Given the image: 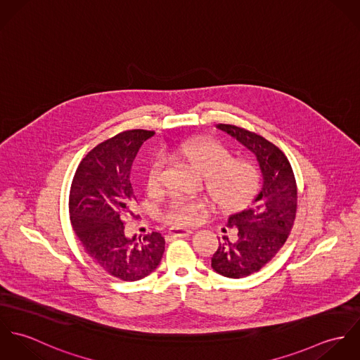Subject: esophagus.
Wrapping results in <instances>:
<instances>
[{
	"label": "esophagus",
	"mask_w": 360,
	"mask_h": 360,
	"mask_svg": "<svg viewBox=\"0 0 360 360\" xmlns=\"http://www.w3.org/2000/svg\"><path fill=\"white\" fill-rule=\"evenodd\" d=\"M193 234V230L191 229H181V227H173L170 229L169 231V236L173 237V238H177V237H187V236H191Z\"/></svg>",
	"instance_id": "esophagus-1"
}]
</instances>
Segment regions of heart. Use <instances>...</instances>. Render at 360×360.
I'll return each instance as SVG.
<instances>
[{"label": "heart", "instance_id": "b5f03b06", "mask_svg": "<svg viewBox=\"0 0 360 360\" xmlns=\"http://www.w3.org/2000/svg\"><path fill=\"white\" fill-rule=\"evenodd\" d=\"M170 156L188 165L205 177V188L213 204L231 210L243 205L257 186V170L247 160H233L223 144L206 140H188L170 151ZM165 159L156 158L147 172V188L158 191L162 186ZM204 201H176L165 213V220L173 226L191 224L205 212Z\"/></svg>", "mask_w": 360, "mask_h": 360}]
</instances>
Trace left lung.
Wrapping results in <instances>:
<instances>
[{
    "instance_id": "left-lung-1",
    "label": "left lung",
    "mask_w": 360,
    "mask_h": 360,
    "mask_svg": "<svg viewBox=\"0 0 360 360\" xmlns=\"http://www.w3.org/2000/svg\"><path fill=\"white\" fill-rule=\"evenodd\" d=\"M257 158L260 190L250 205L231 214L227 227L233 240L219 238L212 269L229 278L247 277L259 271L288 238L297 213V184L285 155L266 139L233 124H216Z\"/></svg>"
}]
</instances>
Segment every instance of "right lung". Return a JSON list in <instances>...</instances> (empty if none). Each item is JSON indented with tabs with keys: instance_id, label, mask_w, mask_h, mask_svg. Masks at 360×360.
<instances>
[{
	"instance_id": "add662e5",
	"label": "right lung",
	"mask_w": 360,
	"mask_h": 360,
	"mask_svg": "<svg viewBox=\"0 0 360 360\" xmlns=\"http://www.w3.org/2000/svg\"><path fill=\"white\" fill-rule=\"evenodd\" d=\"M154 134L127 130L98 144L82 160L72 181L69 213L77 238L105 271L124 281L151 274L165 251L159 233L127 237L123 226L124 217H137L130 180L133 162Z\"/></svg>"
}]
</instances>
